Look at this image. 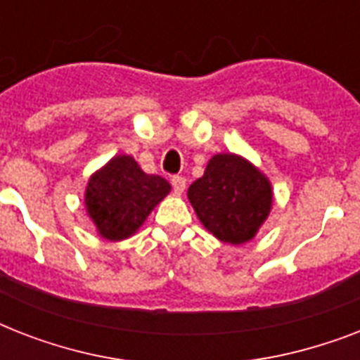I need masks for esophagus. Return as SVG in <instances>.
Wrapping results in <instances>:
<instances>
[{
    "label": "esophagus",
    "instance_id": "1",
    "mask_svg": "<svg viewBox=\"0 0 360 360\" xmlns=\"http://www.w3.org/2000/svg\"><path fill=\"white\" fill-rule=\"evenodd\" d=\"M172 188H174L177 194H181V192L185 191V188H186L185 177H181V175H174V177H172Z\"/></svg>",
    "mask_w": 360,
    "mask_h": 360
}]
</instances>
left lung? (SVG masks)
<instances>
[{
    "instance_id": "8db88e82",
    "label": "left lung",
    "mask_w": 360,
    "mask_h": 360,
    "mask_svg": "<svg viewBox=\"0 0 360 360\" xmlns=\"http://www.w3.org/2000/svg\"><path fill=\"white\" fill-rule=\"evenodd\" d=\"M202 224L217 239L240 245L256 236L271 211L273 192L265 175L237 155H214L203 177L188 188Z\"/></svg>"
}]
</instances>
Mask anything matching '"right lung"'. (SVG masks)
I'll return each mask as SVG.
<instances>
[{
    "label": "right lung",
    "instance_id": "add662e5",
    "mask_svg": "<svg viewBox=\"0 0 360 360\" xmlns=\"http://www.w3.org/2000/svg\"><path fill=\"white\" fill-rule=\"evenodd\" d=\"M169 188L162 177L143 174L132 157H115L89 179L87 213L103 237L127 239L143 224Z\"/></svg>",
    "mask_w": 360,
    "mask_h": 360
}]
</instances>
